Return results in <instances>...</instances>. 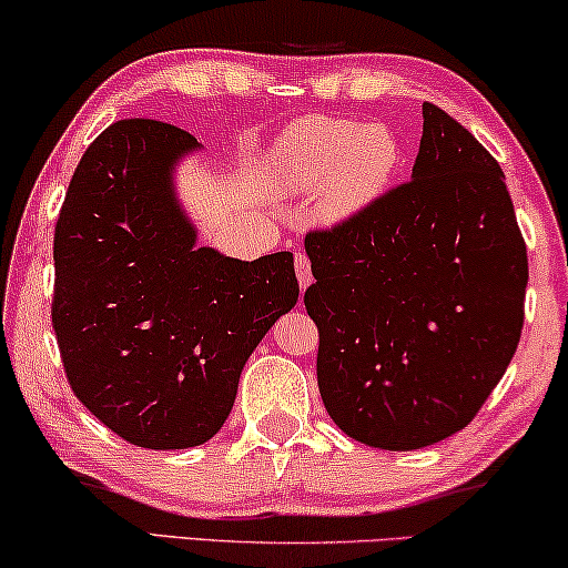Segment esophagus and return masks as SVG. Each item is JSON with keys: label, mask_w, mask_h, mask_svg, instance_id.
Segmentation results:
<instances>
[{"label": "esophagus", "mask_w": 568, "mask_h": 568, "mask_svg": "<svg viewBox=\"0 0 568 568\" xmlns=\"http://www.w3.org/2000/svg\"><path fill=\"white\" fill-rule=\"evenodd\" d=\"M294 268H297V278H300V286L305 290L313 282V268H310V258L305 253H294Z\"/></svg>", "instance_id": "1"}]
</instances>
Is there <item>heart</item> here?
I'll use <instances>...</instances> for the list:
<instances>
[{
	"label": "heart",
	"mask_w": 568,
	"mask_h": 568,
	"mask_svg": "<svg viewBox=\"0 0 568 568\" xmlns=\"http://www.w3.org/2000/svg\"><path fill=\"white\" fill-rule=\"evenodd\" d=\"M403 144L385 123L302 119L278 139L274 165L294 191L323 189V212L348 216L372 204L398 175Z\"/></svg>",
	"instance_id": "b5f03b06"
}]
</instances>
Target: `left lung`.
<instances>
[{
    "instance_id": "left-lung-1",
    "label": "left lung",
    "mask_w": 568,
    "mask_h": 568,
    "mask_svg": "<svg viewBox=\"0 0 568 568\" xmlns=\"http://www.w3.org/2000/svg\"><path fill=\"white\" fill-rule=\"evenodd\" d=\"M305 251L317 387L338 429L418 449L468 426L517 352L527 286L523 232L486 146L424 103L410 181L310 230Z\"/></svg>"
}]
</instances>
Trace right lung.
Instances as JSON below:
<instances>
[{
	"label": "right lung",
	"instance_id": "obj_1",
	"mask_svg": "<svg viewBox=\"0 0 568 568\" xmlns=\"http://www.w3.org/2000/svg\"><path fill=\"white\" fill-rule=\"evenodd\" d=\"M196 136L123 119L82 154L53 232L51 325L82 406L146 449L222 429L247 356L300 297L292 253L196 247L173 165Z\"/></svg>",
	"mask_w": 568,
	"mask_h": 568
}]
</instances>
